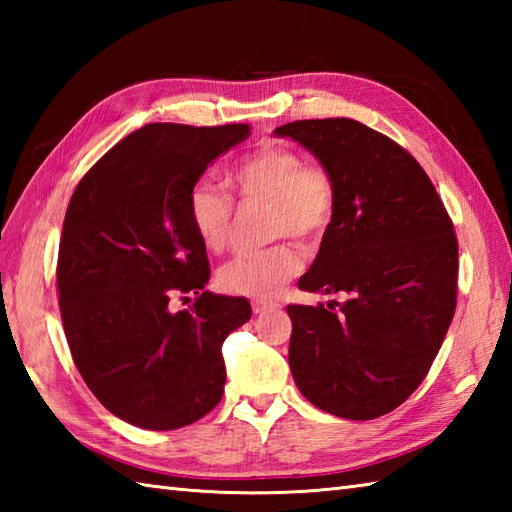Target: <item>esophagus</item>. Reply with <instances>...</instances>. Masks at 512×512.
<instances>
[{
	"mask_svg": "<svg viewBox=\"0 0 512 512\" xmlns=\"http://www.w3.org/2000/svg\"><path fill=\"white\" fill-rule=\"evenodd\" d=\"M277 308H279V303H273V301H253L255 314H266V312H273Z\"/></svg>",
	"mask_w": 512,
	"mask_h": 512,
	"instance_id": "esophagus-1",
	"label": "esophagus"
}]
</instances>
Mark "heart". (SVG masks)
Segmentation results:
<instances>
[{
    "label": "heart",
    "mask_w": 512,
    "mask_h": 512,
    "mask_svg": "<svg viewBox=\"0 0 512 512\" xmlns=\"http://www.w3.org/2000/svg\"><path fill=\"white\" fill-rule=\"evenodd\" d=\"M226 182L246 202H266L268 235H295L306 244L328 231L336 211L330 173L306 165L295 149L268 143L237 160ZM233 198L211 182H198L189 193V217L195 235L211 253H222L233 235ZM303 259L290 242H279L231 259L217 273V286L231 295L268 299L301 273Z\"/></svg>",
    "instance_id": "heart-1"
}]
</instances>
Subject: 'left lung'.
Listing matches in <instances>:
<instances>
[{"mask_svg": "<svg viewBox=\"0 0 512 512\" xmlns=\"http://www.w3.org/2000/svg\"><path fill=\"white\" fill-rule=\"evenodd\" d=\"M275 134L306 147L336 191L334 220L299 288L347 295L288 306L292 378L332 416H385L427 376L455 314L453 222L418 160L363 123L317 118Z\"/></svg>", "mask_w": 512, "mask_h": 512, "instance_id": "obj_1", "label": "left lung"}]
</instances>
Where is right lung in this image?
<instances>
[{
    "label": "right lung",
    "instance_id": "1",
    "mask_svg": "<svg viewBox=\"0 0 512 512\" xmlns=\"http://www.w3.org/2000/svg\"><path fill=\"white\" fill-rule=\"evenodd\" d=\"M248 134V125H145L72 193L57 262L65 339L92 394L134 427H187L222 400V343L250 319V303L204 290L209 259L189 193ZM189 291L194 306L171 313L170 299Z\"/></svg>",
    "mask_w": 512,
    "mask_h": 512
}]
</instances>
